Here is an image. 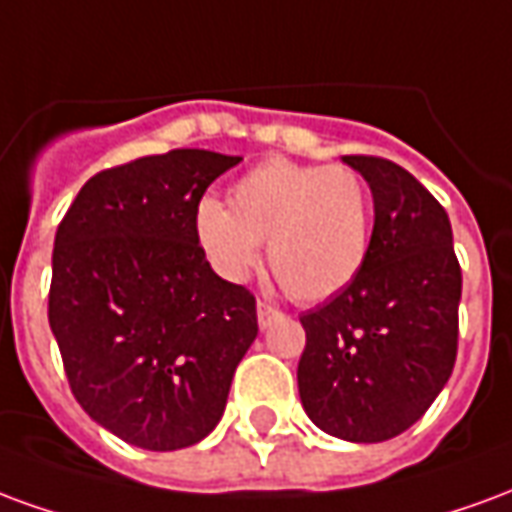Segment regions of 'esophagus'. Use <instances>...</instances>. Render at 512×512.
Instances as JSON below:
<instances>
[{
	"mask_svg": "<svg viewBox=\"0 0 512 512\" xmlns=\"http://www.w3.org/2000/svg\"><path fill=\"white\" fill-rule=\"evenodd\" d=\"M279 310H274L271 304H266V301H257V323H260V329H268L271 326V321L277 318Z\"/></svg>",
	"mask_w": 512,
	"mask_h": 512,
	"instance_id": "1",
	"label": "esophagus"
}]
</instances>
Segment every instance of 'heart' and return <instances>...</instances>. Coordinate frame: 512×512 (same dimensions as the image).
I'll list each match as a JSON object with an SVG mask.
<instances>
[{
    "instance_id": "obj_1",
    "label": "heart",
    "mask_w": 512,
    "mask_h": 512,
    "mask_svg": "<svg viewBox=\"0 0 512 512\" xmlns=\"http://www.w3.org/2000/svg\"><path fill=\"white\" fill-rule=\"evenodd\" d=\"M202 257L227 282H244L263 255L288 296L304 304L337 296L370 252L373 200L365 178L343 164L266 158L230 189V208L213 197L191 219Z\"/></svg>"
}]
</instances>
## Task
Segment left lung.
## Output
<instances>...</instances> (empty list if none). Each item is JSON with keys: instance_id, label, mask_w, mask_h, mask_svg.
Here are the masks:
<instances>
[{"instance_id": "1", "label": "left lung", "mask_w": 512, "mask_h": 512, "mask_svg": "<svg viewBox=\"0 0 512 512\" xmlns=\"http://www.w3.org/2000/svg\"><path fill=\"white\" fill-rule=\"evenodd\" d=\"M373 194L362 271L301 315L299 395L329 436L376 444L400 436L439 397L458 351L461 266L447 211L386 158L343 156Z\"/></svg>"}]
</instances>
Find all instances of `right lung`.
I'll list each match as a JSON object with an SVG mask.
<instances>
[{
  "mask_svg": "<svg viewBox=\"0 0 512 512\" xmlns=\"http://www.w3.org/2000/svg\"><path fill=\"white\" fill-rule=\"evenodd\" d=\"M238 161L183 147L104 169L57 227L49 326L73 397L142 450L205 439L257 337L255 296L213 271L191 230Z\"/></svg>",
  "mask_w": 512,
  "mask_h": 512,
  "instance_id": "right-lung-1",
  "label": "right lung"
}]
</instances>
